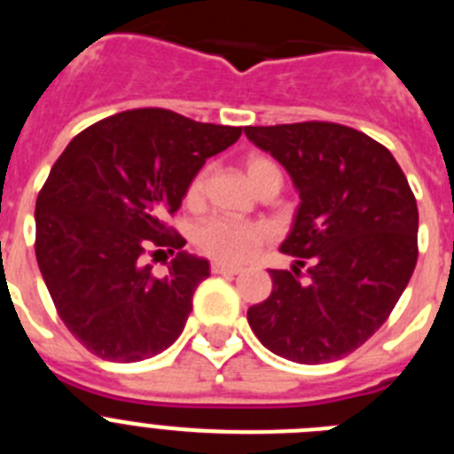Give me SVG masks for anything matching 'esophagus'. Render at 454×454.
<instances>
[{"label":"esophagus","instance_id":"esophagus-1","mask_svg":"<svg viewBox=\"0 0 454 454\" xmlns=\"http://www.w3.org/2000/svg\"><path fill=\"white\" fill-rule=\"evenodd\" d=\"M211 272H215V275H239L240 268L239 266H227V263H211Z\"/></svg>","mask_w":454,"mask_h":454}]
</instances>
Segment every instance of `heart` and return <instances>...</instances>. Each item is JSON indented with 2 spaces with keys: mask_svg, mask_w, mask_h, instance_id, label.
Returning a JSON list of instances; mask_svg holds the SVG:
<instances>
[{
  "mask_svg": "<svg viewBox=\"0 0 454 454\" xmlns=\"http://www.w3.org/2000/svg\"><path fill=\"white\" fill-rule=\"evenodd\" d=\"M246 175L254 188L262 186L266 179L277 177L275 163L266 156H247L246 159ZM204 182H207V172H198L186 186V204L195 207L202 200ZM268 230L259 223H240L231 218H211L202 223L195 231V246L204 256L214 259L218 263H240L247 262L259 247L266 243Z\"/></svg>",
  "mask_w": 454,
  "mask_h": 454,
  "instance_id": "1",
  "label": "heart"
}]
</instances>
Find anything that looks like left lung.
<instances>
[{"instance_id": "1", "label": "left lung", "mask_w": 454, "mask_h": 454, "mask_svg": "<svg viewBox=\"0 0 454 454\" xmlns=\"http://www.w3.org/2000/svg\"><path fill=\"white\" fill-rule=\"evenodd\" d=\"M300 192L282 243L298 262L270 270L272 293L247 309L256 339L298 364H327L375 334L419 259V207L403 168L371 136L336 122L246 127ZM307 267L305 279L299 268Z\"/></svg>"}]
</instances>
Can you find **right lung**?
<instances>
[{"instance_id": "1", "label": "right lung", "mask_w": 454, "mask_h": 454, "mask_svg": "<svg viewBox=\"0 0 454 454\" xmlns=\"http://www.w3.org/2000/svg\"><path fill=\"white\" fill-rule=\"evenodd\" d=\"M240 127L195 122L168 108H131L70 140L35 200V259L72 336L106 362H143L184 332L208 262L179 252L166 277L145 252L186 240L166 215L208 156Z\"/></svg>"}]
</instances>
